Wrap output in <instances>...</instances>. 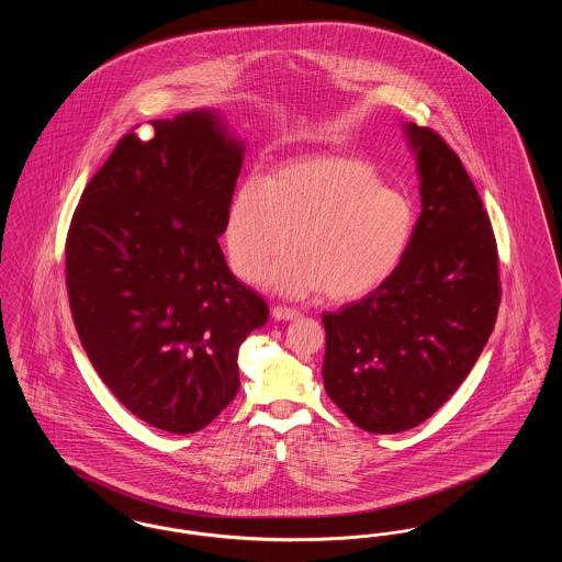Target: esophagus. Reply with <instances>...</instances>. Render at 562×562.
Wrapping results in <instances>:
<instances>
[{"instance_id": "1", "label": "esophagus", "mask_w": 562, "mask_h": 562, "mask_svg": "<svg viewBox=\"0 0 562 562\" xmlns=\"http://www.w3.org/2000/svg\"><path fill=\"white\" fill-rule=\"evenodd\" d=\"M271 318L278 322L296 321L299 318V312H294L291 307H271Z\"/></svg>"}]
</instances>
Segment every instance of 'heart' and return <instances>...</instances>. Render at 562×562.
Wrapping results in <instances>:
<instances>
[{
    "mask_svg": "<svg viewBox=\"0 0 562 562\" xmlns=\"http://www.w3.org/2000/svg\"><path fill=\"white\" fill-rule=\"evenodd\" d=\"M415 227L408 200L385 189L367 161L310 156L286 161L268 183L244 181L225 216L229 266L269 293L349 303L379 289L398 268Z\"/></svg>",
    "mask_w": 562,
    "mask_h": 562,
    "instance_id": "obj_1",
    "label": "heart"
}]
</instances>
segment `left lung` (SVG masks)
Listing matches in <instances>:
<instances>
[{
    "label": "left lung",
    "instance_id": "left-lung-1",
    "mask_svg": "<svg viewBox=\"0 0 562 562\" xmlns=\"http://www.w3.org/2000/svg\"><path fill=\"white\" fill-rule=\"evenodd\" d=\"M422 214L398 268L322 316L324 390L358 428L396 434L431 417L476 364L499 310L497 244L453 149L404 124Z\"/></svg>",
    "mask_w": 562,
    "mask_h": 562
}]
</instances>
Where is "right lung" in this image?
<instances>
[{
  "label": "right lung",
  "instance_id": "obj_1",
  "mask_svg": "<svg viewBox=\"0 0 562 562\" xmlns=\"http://www.w3.org/2000/svg\"><path fill=\"white\" fill-rule=\"evenodd\" d=\"M126 134L81 193L67 293L94 371L133 415L170 434L209 426L240 390L238 349L269 318L218 238L244 143L214 109Z\"/></svg>",
  "mask_w": 562,
  "mask_h": 562
}]
</instances>
